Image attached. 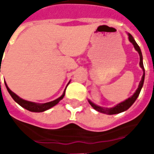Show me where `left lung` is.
Here are the masks:
<instances>
[{
  "label": "left lung",
  "instance_id": "left-lung-1",
  "mask_svg": "<svg viewBox=\"0 0 154 154\" xmlns=\"http://www.w3.org/2000/svg\"><path fill=\"white\" fill-rule=\"evenodd\" d=\"M128 36H129V40L131 41V43H132L134 45V48H135L137 51L139 52V55H140V58H141V61H140V65H141V67H142L143 71H144V68H143V54L142 52H141V49H140V48L138 45V44L136 43V41L134 40V38L133 37L132 35H130V34H128ZM143 81H144V74H143V78L141 82H140V83H139V88H138V90L136 91V92L134 94V96H133L131 98H129V100L126 102L124 106H121L120 107H115V108H110V109H106V110H104V109H101L100 107H97L96 106H94L92 105V106L96 110H97L98 112H100V113H103L106 114V115H113V114H119L121 113V112H124V111H126L127 110H129V108L131 107L133 104L135 102V100H137V98L139 97V93H140V91L143 88Z\"/></svg>",
  "mask_w": 154,
  "mask_h": 154
}]
</instances>
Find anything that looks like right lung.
I'll list each match as a JSON object with an SVG mask.
<instances>
[{
    "mask_svg": "<svg viewBox=\"0 0 154 154\" xmlns=\"http://www.w3.org/2000/svg\"><path fill=\"white\" fill-rule=\"evenodd\" d=\"M16 102L20 105L23 108H25L29 111H31V112H36V113H40V112H44L46 110H49L50 108L54 107V106H56L59 100H54V101H51L48 103H44V104H35V103H28V102H25V101H21L18 99V97H15Z\"/></svg>",
    "mask_w": 154,
    "mask_h": 154,
    "instance_id": "add662e5",
    "label": "right lung"
}]
</instances>
